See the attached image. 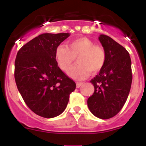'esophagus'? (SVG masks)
Instances as JSON below:
<instances>
[{
	"label": "esophagus",
	"instance_id": "1",
	"mask_svg": "<svg viewBox=\"0 0 146 146\" xmlns=\"http://www.w3.org/2000/svg\"><path fill=\"white\" fill-rule=\"evenodd\" d=\"M82 84H83L82 82H77V83H76V87H77V88H78L80 87V86H82Z\"/></svg>",
	"mask_w": 146,
	"mask_h": 146
}]
</instances>
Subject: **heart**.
I'll return each mask as SVG.
<instances>
[{
  "label": "heart",
  "instance_id": "b5f03b06",
  "mask_svg": "<svg viewBox=\"0 0 146 146\" xmlns=\"http://www.w3.org/2000/svg\"><path fill=\"white\" fill-rule=\"evenodd\" d=\"M55 56L58 65L64 72H67L77 58V63L68 74L75 80H83L90 72L96 74L104 67L106 53L101 46L95 45L86 37H80L69 42L65 46L60 44L55 50Z\"/></svg>",
  "mask_w": 146,
  "mask_h": 146
}]
</instances>
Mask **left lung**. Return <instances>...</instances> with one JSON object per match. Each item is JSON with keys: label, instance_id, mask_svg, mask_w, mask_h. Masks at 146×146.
<instances>
[{"label": "left lung", "instance_id": "8db88e82", "mask_svg": "<svg viewBox=\"0 0 146 146\" xmlns=\"http://www.w3.org/2000/svg\"><path fill=\"white\" fill-rule=\"evenodd\" d=\"M99 39L106 53V61L99 74L91 80L94 92L87 103L93 115L108 119L119 113L128 97L132 81L131 62L127 50L113 38L102 34Z\"/></svg>", "mask_w": 146, "mask_h": 146}]
</instances>
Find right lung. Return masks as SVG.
<instances>
[{
    "mask_svg": "<svg viewBox=\"0 0 146 146\" xmlns=\"http://www.w3.org/2000/svg\"><path fill=\"white\" fill-rule=\"evenodd\" d=\"M68 33H42L23 45L17 54L15 79L27 106L39 116L54 118L64 111L76 84L62 72L55 50Z\"/></svg>",
    "mask_w": 146,
    "mask_h": 146,
    "instance_id": "add662e5",
    "label": "right lung"
}]
</instances>
